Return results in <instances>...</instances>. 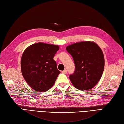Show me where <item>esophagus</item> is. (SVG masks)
I'll return each instance as SVG.
<instances>
[{"label": "esophagus", "instance_id": "obj_1", "mask_svg": "<svg viewBox=\"0 0 124 124\" xmlns=\"http://www.w3.org/2000/svg\"><path fill=\"white\" fill-rule=\"evenodd\" d=\"M62 73H64V74H66V73H67V70H64L62 71Z\"/></svg>", "mask_w": 124, "mask_h": 124}]
</instances>
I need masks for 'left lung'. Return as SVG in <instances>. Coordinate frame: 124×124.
Returning <instances> with one entry per match:
<instances>
[{
	"label": "left lung",
	"mask_w": 124,
	"mask_h": 124,
	"mask_svg": "<svg viewBox=\"0 0 124 124\" xmlns=\"http://www.w3.org/2000/svg\"><path fill=\"white\" fill-rule=\"evenodd\" d=\"M72 56L75 70L70 75L71 83L78 89L87 90L98 83L102 75L105 59L103 52L96 43L83 41L66 48Z\"/></svg>",
	"instance_id": "left-lung-1"
}]
</instances>
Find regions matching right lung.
Instances as JSON below:
<instances>
[{
  "label": "right lung",
  "mask_w": 124,
  "mask_h": 124,
  "mask_svg": "<svg viewBox=\"0 0 124 124\" xmlns=\"http://www.w3.org/2000/svg\"><path fill=\"white\" fill-rule=\"evenodd\" d=\"M59 49L57 45L39 42L28 47L21 61L22 75L35 90L45 92L55 83L60 73L53 58Z\"/></svg>",
  "instance_id": "right-lung-1"
}]
</instances>
